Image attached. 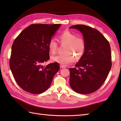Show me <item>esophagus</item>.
Returning a JSON list of instances; mask_svg holds the SVG:
<instances>
[{"mask_svg": "<svg viewBox=\"0 0 121 121\" xmlns=\"http://www.w3.org/2000/svg\"><path fill=\"white\" fill-rule=\"evenodd\" d=\"M60 66L61 68H66V66L65 65H60Z\"/></svg>", "mask_w": 121, "mask_h": 121, "instance_id": "esophagus-1", "label": "esophagus"}]
</instances>
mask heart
Segmentation results:
<instances>
[{"mask_svg": "<svg viewBox=\"0 0 121 121\" xmlns=\"http://www.w3.org/2000/svg\"><path fill=\"white\" fill-rule=\"evenodd\" d=\"M61 43L66 44L64 55H58L51 57V60L63 65H68L81 59L84 55L86 49V42L83 38L77 37V36L69 30H65L59 36ZM48 48L51 53L56 52L58 43L54 39H51L48 43Z\"/></svg>", "mask_w": 121, "mask_h": 121, "instance_id": "obj_1", "label": "heart"}]
</instances>
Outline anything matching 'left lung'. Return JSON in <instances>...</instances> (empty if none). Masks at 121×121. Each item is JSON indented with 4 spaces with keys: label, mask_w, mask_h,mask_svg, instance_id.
<instances>
[{
    "label": "left lung",
    "mask_w": 121,
    "mask_h": 121,
    "mask_svg": "<svg viewBox=\"0 0 121 121\" xmlns=\"http://www.w3.org/2000/svg\"><path fill=\"white\" fill-rule=\"evenodd\" d=\"M70 29L79 30L86 43L85 52L75 65L76 68H70V86L79 94L92 93L102 86L111 70L110 43L94 28L78 24Z\"/></svg>",
    "instance_id": "8db88e82"
}]
</instances>
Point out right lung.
Segmentation results:
<instances>
[{
  "label": "right lung",
  "mask_w": 121,
  "mask_h": 121,
  "mask_svg": "<svg viewBox=\"0 0 121 121\" xmlns=\"http://www.w3.org/2000/svg\"><path fill=\"white\" fill-rule=\"evenodd\" d=\"M60 24H33L24 29L12 46L10 68L15 81L25 91L41 94L48 89L60 69L57 62L42 64L50 58L48 43Z\"/></svg>",
  "instance_id": "obj_1"
}]
</instances>
